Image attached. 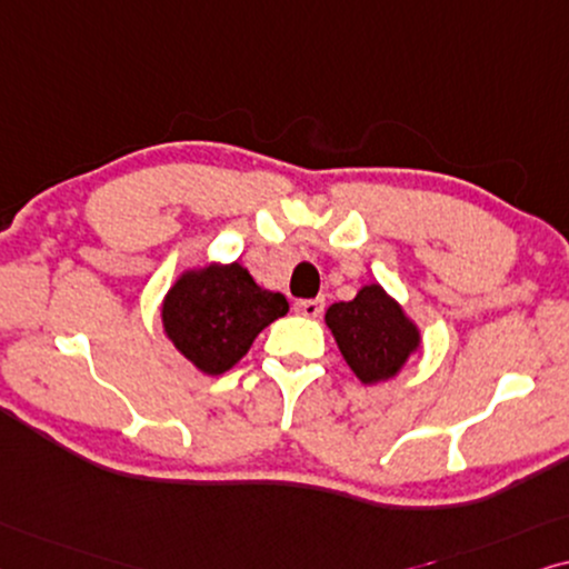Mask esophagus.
I'll return each instance as SVG.
<instances>
[{"mask_svg":"<svg viewBox=\"0 0 569 569\" xmlns=\"http://www.w3.org/2000/svg\"><path fill=\"white\" fill-rule=\"evenodd\" d=\"M293 309H297L301 317H320L325 309V301L322 299H301L293 305Z\"/></svg>","mask_w":569,"mask_h":569,"instance_id":"1","label":"esophagus"}]
</instances>
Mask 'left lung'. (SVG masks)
<instances>
[{
    "mask_svg": "<svg viewBox=\"0 0 569 569\" xmlns=\"http://www.w3.org/2000/svg\"><path fill=\"white\" fill-rule=\"evenodd\" d=\"M325 325L363 385L396 377L421 346L419 328L380 283L363 286L351 301L332 305L325 312Z\"/></svg>",
    "mask_w": 569,
    "mask_h": 569,
    "instance_id": "obj_1",
    "label": "left lung"
}]
</instances>
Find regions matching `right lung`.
I'll use <instances>...</instances> for the list:
<instances>
[{"mask_svg":"<svg viewBox=\"0 0 569 569\" xmlns=\"http://www.w3.org/2000/svg\"><path fill=\"white\" fill-rule=\"evenodd\" d=\"M289 312L283 293L264 291L239 262L187 270L166 293L161 320L177 351L206 375H223L252 340Z\"/></svg>","mask_w":569,"mask_h":569,"instance_id":"right-lung-1","label":"right lung"}]
</instances>
